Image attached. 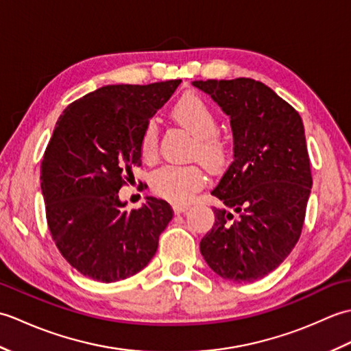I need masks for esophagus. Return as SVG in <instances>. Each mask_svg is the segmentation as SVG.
Instances as JSON below:
<instances>
[{"instance_id": "34e87169", "label": "esophagus", "mask_w": 351, "mask_h": 351, "mask_svg": "<svg viewBox=\"0 0 351 351\" xmlns=\"http://www.w3.org/2000/svg\"><path fill=\"white\" fill-rule=\"evenodd\" d=\"M189 208H190V204H187V202H178L173 205L175 213H185Z\"/></svg>"}]
</instances>
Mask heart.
Segmentation results:
<instances>
[{
  "label": "heart",
  "mask_w": 351,
  "mask_h": 351,
  "mask_svg": "<svg viewBox=\"0 0 351 351\" xmlns=\"http://www.w3.org/2000/svg\"><path fill=\"white\" fill-rule=\"evenodd\" d=\"M175 121L196 138V154L206 162H214L220 158L221 146L214 138L217 132V119L213 110L195 95H189L176 104L173 111ZM156 147V128L149 123L141 137V154L152 156ZM205 178L202 170L196 166H176L167 164L160 167L152 175V189L160 196L170 200H190L195 193L202 187Z\"/></svg>",
  "instance_id": "1"
}]
</instances>
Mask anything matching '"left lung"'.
I'll return each instance as SVG.
<instances>
[{"label": "left lung", "mask_w": 351, "mask_h": 351, "mask_svg": "<svg viewBox=\"0 0 351 351\" xmlns=\"http://www.w3.org/2000/svg\"><path fill=\"white\" fill-rule=\"evenodd\" d=\"M229 117L234 156L211 195L215 221L200 253L220 278L253 282L278 268L302 234L312 189L300 114L252 78L193 81Z\"/></svg>", "instance_id": "obj_1"}]
</instances>
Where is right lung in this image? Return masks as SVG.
<instances>
[{
  "instance_id": "obj_1",
  "label": "right lung",
  "mask_w": 351,
  "mask_h": 351,
  "mask_svg": "<svg viewBox=\"0 0 351 351\" xmlns=\"http://www.w3.org/2000/svg\"><path fill=\"white\" fill-rule=\"evenodd\" d=\"M181 80L147 86H104L58 117L40 166L52 240L81 274L111 283L151 263L173 217L164 199L138 210L119 197L123 176L141 161V137Z\"/></svg>"
}]
</instances>
